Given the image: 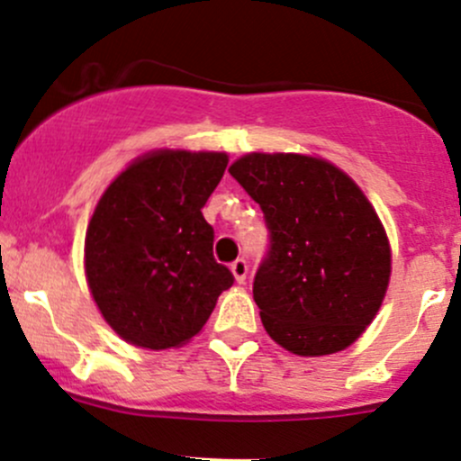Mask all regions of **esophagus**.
<instances>
[{"instance_id":"esophagus-1","label":"esophagus","mask_w":461,"mask_h":461,"mask_svg":"<svg viewBox=\"0 0 461 461\" xmlns=\"http://www.w3.org/2000/svg\"><path fill=\"white\" fill-rule=\"evenodd\" d=\"M247 271H249V265H247L245 258H236L234 263H231V274H234L236 283H240V285L245 283Z\"/></svg>"}]
</instances>
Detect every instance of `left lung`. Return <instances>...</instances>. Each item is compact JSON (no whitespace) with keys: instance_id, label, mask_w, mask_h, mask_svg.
<instances>
[{"instance_id":"obj_1","label":"left lung","mask_w":461,"mask_h":461,"mask_svg":"<svg viewBox=\"0 0 461 461\" xmlns=\"http://www.w3.org/2000/svg\"><path fill=\"white\" fill-rule=\"evenodd\" d=\"M230 174L260 205L269 247L254 276L265 329L298 356L347 348L391 276L382 222L342 169L300 154H247Z\"/></svg>"}]
</instances>
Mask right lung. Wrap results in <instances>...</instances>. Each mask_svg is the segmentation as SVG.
<instances>
[{"instance_id": "1", "label": "right lung", "mask_w": 461, "mask_h": 461, "mask_svg": "<svg viewBox=\"0 0 461 461\" xmlns=\"http://www.w3.org/2000/svg\"><path fill=\"white\" fill-rule=\"evenodd\" d=\"M227 154L161 149L121 172L86 234L92 298L123 340L178 347L196 336L234 274L214 258L203 218Z\"/></svg>"}]
</instances>
